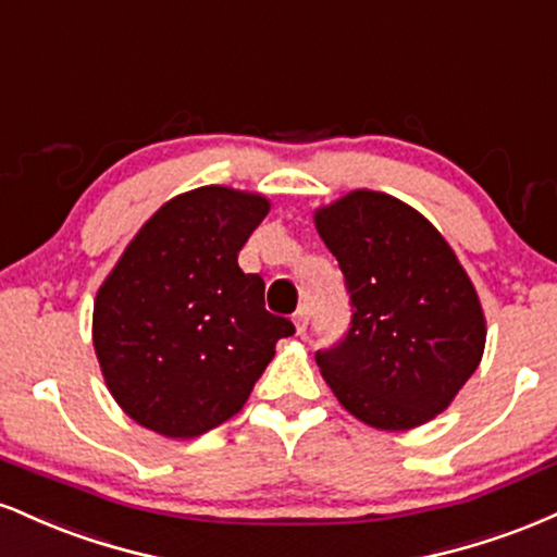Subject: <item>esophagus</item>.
Here are the masks:
<instances>
[{"label": "esophagus", "instance_id": "1", "mask_svg": "<svg viewBox=\"0 0 557 557\" xmlns=\"http://www.w3.org/2000/svg\"><path fill=\"white\" fill-rule=\"evenodd\" d=\"M307 315H310V310H307V305L299 307L297 312H294V329H297V333H305L307 329Z\"/></svg>", "mask_w": 557, "mask_h": 557}]
</instances>
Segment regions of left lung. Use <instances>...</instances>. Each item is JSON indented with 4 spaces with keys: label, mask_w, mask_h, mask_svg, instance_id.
I'll list each match as a JSON object with an SVG mask.
<instances>
[{
    "label": "left lung",
    "mask_w": 557,
    "mask_h": 557,
    "mask_svg": "<svg viewBox=\"0 0 557 557\" xmlns=\"http://www.w3.org/2000/svg\"><path fill=\"white\" fill-rule=\"evenodd\" d=\"M351 294V329L318 351L338 404L375 430L420 428L446 411L485 355L472 278L420 211L351 189L312 213Z\"/></svg>",
    "instance_id": "left-lung-1"
}]
</instances>
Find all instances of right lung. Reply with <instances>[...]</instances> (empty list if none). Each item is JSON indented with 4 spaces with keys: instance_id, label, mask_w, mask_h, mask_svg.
<instances>
[{
    "instance_id": "add662e5",
    "label": "right lung",
    "mask_w": 557,
    "mask_h": 557,
    "mask_svg": "<svg viewBox=\"0 0 557 557\" xmlns=\"http://www.w3.org/2000/svg\"><path fill=\"white\" fill-rule=\"evenodd\" d=\"M271 200L206 185L174 195L124 247L94 302V349L124 414L189 441L250 398L292 320L265 310V284L237 255Z\"/></svg>"
}]
</instances>
